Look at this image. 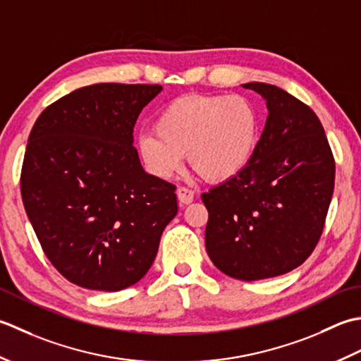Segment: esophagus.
<instances>
[{
	"instance_id": "obj_1",
	"label": "esophagus",
	"mask_w": 361,
	"mask_h": 361,
	"mask_svg": "<svg viewBox=\"0 0 361 361\" xmlns=\"http://www.w3.org/2000/svg\"><path fill=\"white\" fill-rule=\"evenodd\" d=\"M193 197H195L193 190L185 188V187L178 188V200H179L180 204L187 205V204H190V202H193Z\"/></svg>"
}]
</instances>
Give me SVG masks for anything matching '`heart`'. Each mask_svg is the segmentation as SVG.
Here are the masks:
<instances>
[{"label":"heart","instance_id":"heart-1","mask_svg":"<svg viewBox=\"0 0 361 361\" xmlns=\"http://www.w3.org/2000/svg\"><path fill=\"white\" fill-rule=\"evenodd\" d=\"M154 134L135 140L140 164L168 180L187 152L190 165L210 182H226L245 171L260 143V115L240 94H185L159 110Z\"/></svg>","mask_w":361,"mask_h":361}]
</instances>
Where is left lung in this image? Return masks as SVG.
<instances>
[{
  "label": "left lung",
  "mask_w": 361,
  "mask_h": 361,
  "mask_svg": "<svg viewBox=\"0 0 361 361\" xmlns=\"http://www.w3.org/2000/svg\"><path fill=\"white\" fill-rule=\"evenodd\" d=\"M243 87L267 101L259 149L245 171L201 197L210 260L251 282L290 273L313 252L332 201L335 161L310 107L276 85Z\"/></svg>",
  "instance_id": "8db88e82"
}]
</instances>
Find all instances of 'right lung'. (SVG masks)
Listing matches in <instances>:
<instances>
[{"instance_id": "1", "label": "right lung", "mask_w": 361, "mask_h": 361, "mask_svg": "<svg viewBox=\"0 0 361 361\" xmlns=\"http://www.w3.org/2000/svg\"><path fill=\"white\" fill-rule=\"evenodd\" d=\"M160 85H87L37 118L27 140L21 197L54 268L87 290L120 291L148 273L178 215L173 183L148 174L134 126Z\"/></svg>"}]
</instances>
